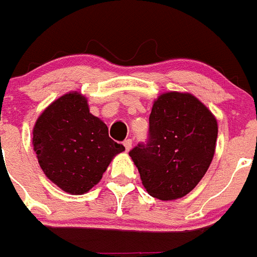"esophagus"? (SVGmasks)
Segmentation results:
<instances>
[{"label":"esophagus","mask_w":257,"mask_h":257,"mask_svg":"<svg viewBox=\"0 0 257 257\" xmlns=\"http://www.w3.org/2000/svg\"><path fill=\"white\" fill-rule=\"evenodd\" d=\"M124 147H125V150H126V152H129V150H131V148H132V140L131 139L125 140Z\"/></svg>","instance_id":"esophagus-1"}]
</instances>
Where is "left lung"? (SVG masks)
Masks as SVG:
<instances>
[{
  "label": "left lung",
  "mask_w": 257,
  "mask_h": 257,
  "mask_svg": "<svg viewBox=\"0 0 257 257\" xmlns=\"http://www.w3.org/2000/svg\"><path fill=\"white\" fill-rule=\"evenodd\" d=\"M218 122L203 103L186 92L154 100L149 139L129 152L148 193L161 201L185 197L207 172L215 153Z\"/></svg>",
  "instance_id": "obj_1"
}]
</instances>
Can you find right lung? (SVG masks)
I'll return each instance as SVG.
<instances>
[{
  "label": "right lung",
  "instance_id": "right-lung-1",
  "mask_svg": "<svg viewBox=\"0 0 257 257\" xmlns=\"http://www.w3.org/2000/svg\"><path fill=\"white\" fill-rule=\"evenodd\" d=\"M33 145L46 177L66 193L81 195L100 182L121 144L89 113L79 92L60 96L46 108L33 129Z\"/></svg>",
  "mask_w": 257,
  "mask_h": 257
}]
</instances>
